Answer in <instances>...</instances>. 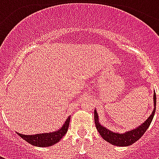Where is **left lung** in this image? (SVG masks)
<instances>
[{"label": "left lung", "mask_w": 159, "mask_h": 159, "mask_svg": "<svg viewBox=\"0 0 159 159\" xmlns=\"http://www.w3.org/2000/svg\"><path fill=\"white\" fill-rule=\"evenodd\" d=\"M153 102H154V109L152 112L141 125L138 126L135 129H133L130 131H127L125 133L121 134L117 132H112L111 130L107 129L106 127L102 126L99 122V116L97 114L96 110H94V123L96 126L97 130L103 138L104 140H107V142L112 144L114 146L118 147H128L130 146L135 141L140 139V137L143 135L145 132L150 126L152 121L153 119L155 111H156V93L154 92L153 94Z\"/></svg>", "instance_id": "8db88e82"}]
</instances>
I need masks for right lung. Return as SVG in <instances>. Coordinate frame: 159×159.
I'll list each match as a JSON object with an SVG mask.
<instances>
[{
    "label": "right lung",
    "instance_id": "obj_1",
    "mask_svg": "<svg viewBox=\"0 0 159 159\" xmlns=\"http://www.w3.org/2000/svg\"><path fill=\"white\" fill-rule=\"evenodd\" d=\"M70 120V117H68V118L64 123V125L59 130H56L54 132H51V133H42L37 134H30V135H25V134L19 133L17 134L23 140H25L33 146L39 147H50L59 142V140H61V138L66 134L68 130Z\"/></svg>",
    "mask_w": 159,
    "mask_h": 159
}]
</instances>
